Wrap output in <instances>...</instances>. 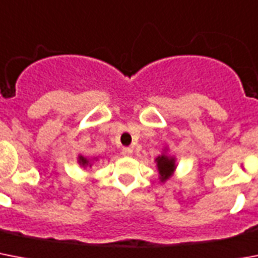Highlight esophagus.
Masks as SVG:
<instances>
[{"instance_id":"esophagus-1","label":"esophagus","mask_w":258,"mask_h":258,"mask_svg":"<svg viewBox=\"0 0 258 258\" xmlns=\"http://www.w3.org/2000/svg\"><path fill=\"white\" fill-rule=\"evenodd\" d=\"M122 154L125 157H131L132 154H133V149H132V148H123Z\"/></svg>"}]
</instances>
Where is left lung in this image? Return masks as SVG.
Segmentation results:
<instances>
[{
  "label": "left lung",
  "instance_id": "1",
  "mask_svg": "<svg viewBox=\"0 0 258 258\" xmlns=\"http://www.w3.org/2000/svg\"><path fill=\"white\" fill-rule=\"evenodd\" d=\"M156 162V168L158 170V178H160V182L165 184L166 181L170 178V177L174 174L177 169V160L174 156L169 154V149L165 148L162 149V153L160 156L156 157L154 160Z\"/></svg>",
  "mask_w": 258,
  "mask_h": 258
}]
</instances>
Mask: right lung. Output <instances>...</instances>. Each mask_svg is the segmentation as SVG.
Returning <instances> with one entry per match:
<instances>
[{"label": "right lung", "mask_w": 258, "mask_h": 258, "mask_svg": "<svg viewBox=\"0 0 258 258\" xmlns=\"http://www.w3.org/2000/svg\"><path fill=\"white\" fill-rule=\"evenodd\" d=\"M96 161H98V157H86V156H84V154H78V157H77L78 165L84 169L92 168V166L96 164Z\"/></svg>", "instance_id": "1"}]
</instances>
